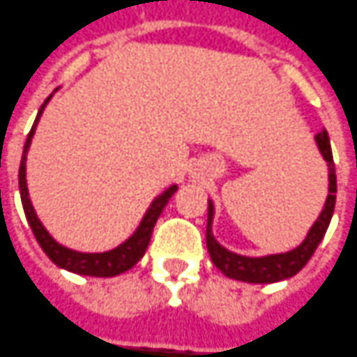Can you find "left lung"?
<instances>
[{
    "label": "left lung",
    "instance_id": "8db88e82",
    "mask_svg": "<svg viewBox=\"0 0 357 357\" xmlns=\"http://www.w3.org/2000/svg\"><path fill=\"white\" fill-rule=\"evenodd\" d=\"M317 147L326 161L328 167V196L326 202L320 210V214L314 220V224L308 229L307 238L296 245L295 250L284 251V253H271V255H241L236 251H229L216 240L212 231V222H214V202L208 198V226H206V248L210 253V259L216 265L222 273L243 281V283H277L284 281L289 277L296 275L312 253L317 251L318 243L322 241L326 229L330 226V220L334 214V204H336V171H334V159H332V149H330V139L326 129H322L317 137Z\"/></svg>",
    "mask_w": 357,
    "mask_h": 357
}]
</instances>
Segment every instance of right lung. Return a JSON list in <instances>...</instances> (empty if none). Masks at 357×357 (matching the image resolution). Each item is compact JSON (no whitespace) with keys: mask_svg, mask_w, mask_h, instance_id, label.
I'll list each match as a JSON object with an SVG mask.
<instances>
[{"mask_svg":"<svg viewBox=\"0 0 357 357\" xmlns=\"http://www.w3.org/2000/svg\"><path fill=\"white\" fill-rule=\"evenodd\" d=\"M59 90V88H56ZM54 90V92H56ZM54 92L45 100V104L40 106L39 114H37V119L31 128V133H29L27 141H25V149H23V157H21V165H19V195H21V204H23V210H25V216H27V222L35 238L39 241V245L43 248V251L49 255V259L56 267L61 269H66L70 273L76 275H86V277H116V275H121L129 271L135 263L139 261L143 257V253L147 250L151 241V234H153V228L157 224V220L161 216L162 208L167 206V202L171 200V196L178 190L176 184H171L169 188H165L161 195H157L153 198V202L149 204V208L145 210V214L141 218L139 226L135 228V231L129 236L128 240H123L119 245L112 248L107 251H78L70 250L66 245H62L59 241L54 240L49 234V229L43 226V222L37 216L35 212V206L31 202V196H29L27 188V153L31 149V141H33V135L37 131V126H39V119L45 112V107L50 102V98L54 96Z\"/></svg>","mask_w":357,"mask_h":357,"instance_id":"1","label":"right lung"}]
</instances>
